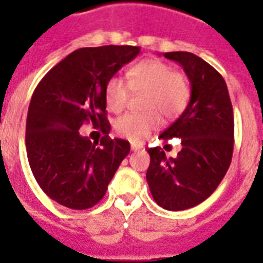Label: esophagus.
<instances>
[{
    "label": "esophagus",
    "instance_id": "34e87169",
    "mask_svg": "<svg viewBox=\"0 0 263 263\" xmlns=\"http://www.w3.org/2000/svg\"><path fill=\"white\" fill-rule=\"evenodd\" d=\"M142 148H143V146H140V144L131 143V150H132V152H139V150H142Z\"/></svg>",
    "mask_w": 263,
    "mask_h": 263
}]
</instances>
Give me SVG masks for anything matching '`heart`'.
Listing matches in <instances>:
<instances>
[{"label":"heart","mask_w":263,"mask_h":263,"mask_svg":"<svg viewBox=\"0 0 263 263\" xmlns=\"http://www.w3.org/2000/svg\"><path fill=\"white\" fill-rule=\"evenodd\" d=\"M132 92H146L143 115H124L116 120L115 129L120 136L132 142H142L150 132L160 127L156 110L165 116H177L187 105L190 87L185 78L176 73L169 64L157 59H147L135 64L127 72V82L113 76L105 86V103L113 113L127 106Z\"/></svg>","instance_id":"b5f03b06"}]
</instances>
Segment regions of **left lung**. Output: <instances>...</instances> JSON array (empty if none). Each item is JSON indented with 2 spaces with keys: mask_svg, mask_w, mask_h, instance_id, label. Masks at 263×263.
<instances>
[{
  "mask_svg": "<svg viewBox=\"0 0 263 263\" xmlns=\"http://www.w3.org/2000/svg\"><path fill=\"white\" fill-rule=\"evenodd\" d=\"M180 64L191 84V97L179 119L160 135L179 138L181 150L166 158L161 147L150 154L146 179L153 198L166 210H185L208 199L228 171L233 153V110L224 78L188 51L164 53Z\"/></svg>",
  "mask_w": 263,
  "mask_h": 263,
  "instance_id": "8db88e82",
  "label": "left lung"
}]
</instances>
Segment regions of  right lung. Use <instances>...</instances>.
I'll return each mask as SVG.
<instances>
[{"instance_id":"right-lung-1","label":"right lung","mask_w":263,"mask_h":263,"mask_svg":"<svg viewBox=\"0 0 263 263\" xmlns=\"http://www.w3.org/2000/svg\"><path fill=\"white\" fill-rule=\"evenodd\" d=\"M140 53L138 46L82 47L51 68L35 88L26 127L27 157L39 187L73 210L102 199L129 142L110 139L105 86ZM91 121L104 138L91 144L80 127Z\"/></svg>"}]
</instances>
